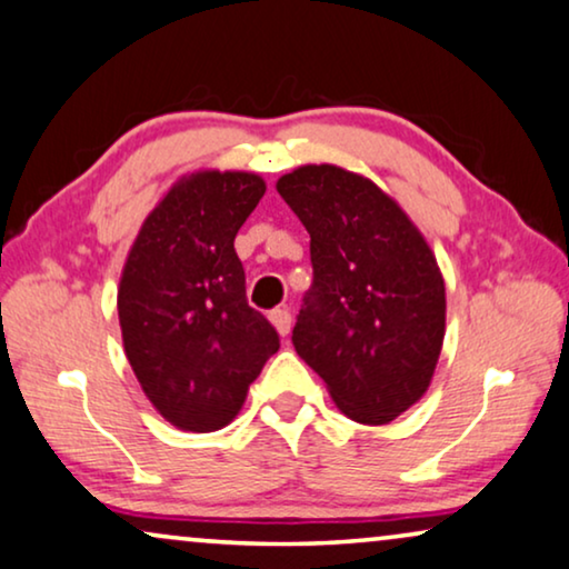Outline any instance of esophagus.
<instances>
[{"label":"esophagus","instance_id":"obj_1","mask_svg":"<svg viewBox=\"0 0 569 569\" xmlns=\"http://www.w3.org/2000/svg\"><path fill=\"white\" fill-rule=\"evenodd\" d=\"M268 320L272 322V328H276L280 336H289V330H291V312L286 307H278V309H272V312L268 315Z\"/></svg>","mask_w":569,"mask_h":569}]
</instances>
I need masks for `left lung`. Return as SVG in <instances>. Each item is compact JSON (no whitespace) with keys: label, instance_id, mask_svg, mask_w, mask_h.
Listing matches in <instances>:
<instances>
[{"label":"left lung","instance_id":"left-lung-1","mask_svg":"<svg viewBox=\"0 0 569 569\" xmlns=\"http://www.w3.org/2000/svg\"><path fill=\"white\" fill-rule=\"evenodd\" d=\"M309 231L315 280L293 348L348 419L382 427L419 403L445 340L437 257L388 192L332 163L278 179Z\"/></svg>","mask_w":569,"mask_h":569}]
</instances>
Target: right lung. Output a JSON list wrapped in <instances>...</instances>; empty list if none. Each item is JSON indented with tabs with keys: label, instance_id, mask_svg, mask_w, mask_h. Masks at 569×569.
<instances>
[{
	"label": "right lung",
	"instance_id": "1",
	"mask_svg": "<svg viewBox=\"0 0 569 569\" xmlns=\"http://www.w3.org/2000/svg\"><path fill=\"white\" fill-rule=\"evenodd\" d=\"M264 194L249 171L177 179L140 226L121 270V340L142 392L181 431L237 419L249 385L278 351L272 325L247 305L233 239Z\"/></svg>",
	"mask_w": 569,
	"mask_h": 569
}]
</instances>
